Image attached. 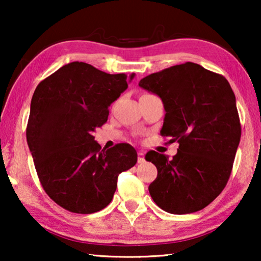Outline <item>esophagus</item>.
<instances>
[{
  "label": "esophagus",
  "mask_w": 261,
  "mask_h": 261,
  "mask_svg": "<svg viewBox=\"0 0 261 261\" xmlns=\"http://www.w3.org/2000/svg\"><path fill=\"white\" fill-rule=\"evenodd\" d=\"M138 162L139 163L144 162V152L143 151H139L138 152Z\"/></svg>",
  "instance_id": "esophagus-1"
}]
</instances>
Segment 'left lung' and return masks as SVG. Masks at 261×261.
I'll return each instance as SVG.
<instances>
[{"instance_id":"obj_1","label":"left lung","mask_w":261,"mask_h":261,"mask_svg":"<svg viewBox=\"0 0 261 261\" xmlns=\"http://www.w3.org/2000/svg\"><path fill=\"white\" fill-rule=\"evenodd\" d=\"M139 86L160 96L161 136L179 144L171 160L155 151L145 156L158 169L148 187L152 199L171 214L205 208L226 188L241 140L230 85L222 74L187 62L148 74Z\"/></svg>"}]
</instances>
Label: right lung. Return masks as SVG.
Listing matches in <instances>:
<instances>
[{
	"label": "right lung",
	"instance_id": "1",
	"mask_svg": "<svg viewBox=\"0 0 261 261\" xmlns=\"http://www.w3.org/2000/svg\"><path fill=\"white\" fill-rule=\"evenodd\" d=\"M127 83L125 73L71 62L35 88L26 139L43 190L64 210L78 214L103 210L116 191L118 175L136 165L138 155L131 145L101 149L93 136Z\"/></svg>",
	"mask_w": 261,
	"mask_h": 261
}]
</instances>
